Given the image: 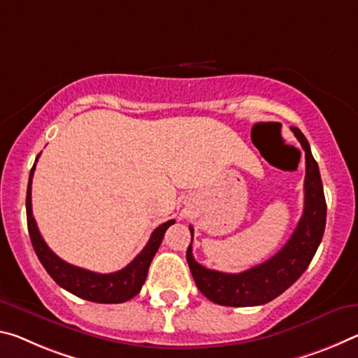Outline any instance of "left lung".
Returning a JSON list of instances; mask_svg holds the SVG:
<instances>
[{
    "label": "left lung",
    "mask_w": 358,
    "mask_h": 358,
    "mask_svg": "<svg viewBox=\"0 0 358 358\" xmlns=\"http://www.w3.org/2000/svg\"><path fill=\"white\" fill-rule=\"evenodd\" d=\"M292 130L306 152L304 210L292 237L274 257L239 274L207 269L192 257L191 243L194 229L189 226L191 243L186 259L192 279L203 296L215 304L247 308L272 301L303 275L320 245L327 223V202L319 166L301 130L298 127H292Z\"/></svg>",
    "instance_id": "1"
}]
</instances>
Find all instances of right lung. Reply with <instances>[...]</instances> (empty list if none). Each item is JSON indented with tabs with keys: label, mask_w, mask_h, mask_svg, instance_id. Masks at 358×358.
<instances>
[{
	"label": "right lung",
	"mask_w": 358,
	"mask_h": 358,
	"mask_svg": "<svg viewBox=\"0 0 358 358\" xmlns=\"http://www.w3.org/2000/svg\"><path fill=\"white\" fill-rule=\"evenodd\" d=\"M38 161V157H36ZM35 166L30 170V178H28V188H27V224H28V234H30L31 245L35 248L39 261L48 271V274L59 283L62 288L70 292L76 296L87 299L92 303H103V304H117L126 303L132 299L135 294H138L141 287L148 275V269L152 258L157 252L159 245L164 239V234L169 229V226L175 223V220L166 221L161 226L152 231L148 243H146L143 250H141L134 261L126 266V268L111 274H99V272H92L78 266H73L66 263L62 258L50 250L48 243L39 234V229L36 226V221L33 218L31 212V180L33 172H35Z\"/></svg>",
	"instance_id": "add662e5"
}]
</instances>
